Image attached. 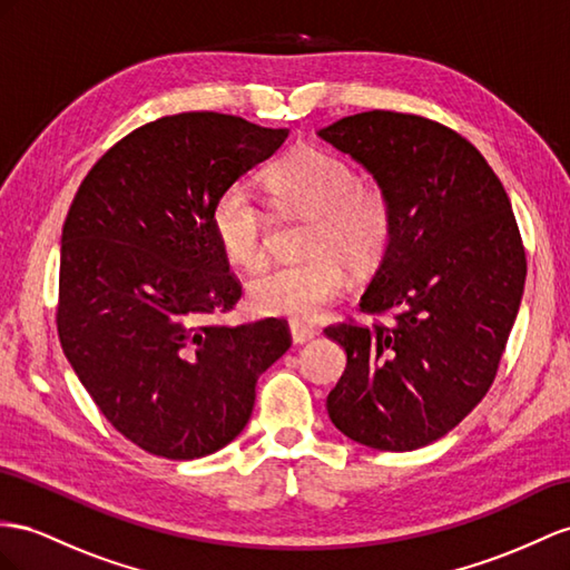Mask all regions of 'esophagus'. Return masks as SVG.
Masks as SVG:
<instances>
[{
  "label": "esophagus",
  "mask_w": 570,
  "mask_h": 570,
  "mask_svg": "<svg viewBox=\"0 0 570 570\" xmlns=\"http://www.w3.org/2000/svg\"><path fill=\"white\" fill-rule=\"evenodd\" d=\"M317 334V330L313 325H303V323H291V340H294V344H303L313 340Z\"/></svg>",
  "instance_id": "obj_1"
}]
</instances>
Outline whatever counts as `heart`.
Here are the masks:
<instances>
[{
    "instance_id": "1",
    "label": "heart",
    "mask_w": 570,
    "mask_h": 570,
    "mask_svg": "<svg viewBox=\"0 0 570 570\" xmlns=\"http://www.w3.org/2000/svg\"><path fill=\"white\" fill-rule=\"evenodd\" d=\"M274 209L305 218L296 265L272 267L250 284V303L262 315L313 320L344 288L346 265L354 274H368L390 250L395 238V204L387 189L358 178L346 158L301 146L265 173ZM212 230L224 255L253 272L267 257V214L250 189L226 185L212 202Z\"/></svg>"
}]
</instances>
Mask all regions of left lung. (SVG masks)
Masks as SVG:
<instances>
[{"label": "left lung", "instance_id": "left-lung-1", "mask_svg": "<svg viewBox=\"0 0 570 570\" xmlns=\"http://www.w3.org/2000/svg\"><path fill=\"white\" fill-rule=\"evenodd\" d=\"M373 173L395 238L361 296L373 317L325 327L346 368L332 424L375 450L424 448L484 400L520 308L528 259L499 175L455 129L368 110L317 132Z\"/></svg>", "mask_w": 570, "mask_h": 570}]
</instances>
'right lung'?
I'll return each mask as SVG.
<instances>
[{"label": "right lung", "mask_w": 570, "mask_h": 570, "mask_svg": "<svg viewBox=\"0 0 570 570\" xmlns=\"http://www.w3.org/2000/svg\"><path fill=\"white\" fill-rule=\"evenodd\" d=\"M288 129L222 112L141 125L96 160L62 228L57 334L115 431L168 460L212 455L291 346L284 320L204 325L243 296L212 230L216 195Z\"/></svg>", "instance_id": "add662e5"}]
</instances>
